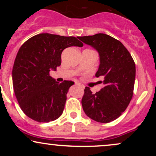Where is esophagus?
<instances>
[{"instance_id":"1","label":"esophagus","mask_w":156,"mask_h":156,"mask_svg":"<svg viewBox=\"0 0 156 156\" xmlns=\"http://www.w3.org/2000/svg\"><path fill=\"white\" fill-rule=\"evenodd\" d=\"M76 85L79 86V87H82V88H83V85H82V84L80 83H79V82H76Z\"/></svg>"}]
</instances>
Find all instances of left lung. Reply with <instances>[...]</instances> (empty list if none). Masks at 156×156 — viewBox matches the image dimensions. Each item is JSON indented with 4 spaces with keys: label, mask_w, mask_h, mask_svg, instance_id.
Wrapping results in <instances>:
<instances>
[{
    "label": "left lung",
    "mask_w": 156,
    "mask_h": 156,
    "mask_svg": "<svg viewBox=\"0 0 156 156\" xmlns=\"http://www.w3.org/2000/svg\"><path fill=\"white\" fill-rule=\"evenodd\" d=\"M78 38L98 51L101 64L95 76L104 78V86L95 94L89 87H85L81 101L84 112L98 122L115 120L125 112L133 97L135 62L122 43L111 36L97 34Z\"/></svg>",
    "instance_id": "obj_1"
}]
</instances>
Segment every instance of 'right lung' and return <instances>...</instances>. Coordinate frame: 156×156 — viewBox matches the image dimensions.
Masks as SVG:
<instances>
[{
    "label": "right lung",
    "instance_id": "1",
    "mask_svg": "<svg viewBox=\"0 0 156 156\" xmlns=\"http://www.w3.org/2000/svg\"><path fill=\"white\" fill-rule=\"evenodd\" d=\"M83 44L75 37L44 33L35 35L19 49L12 69L14 92L24 114L38 122L58 119L63 112L71 80L56 82L51 69L62 63V53Z\"/></svg>",
    "mask_w": 156,
    "mask_h": 156
}]
</instances>
